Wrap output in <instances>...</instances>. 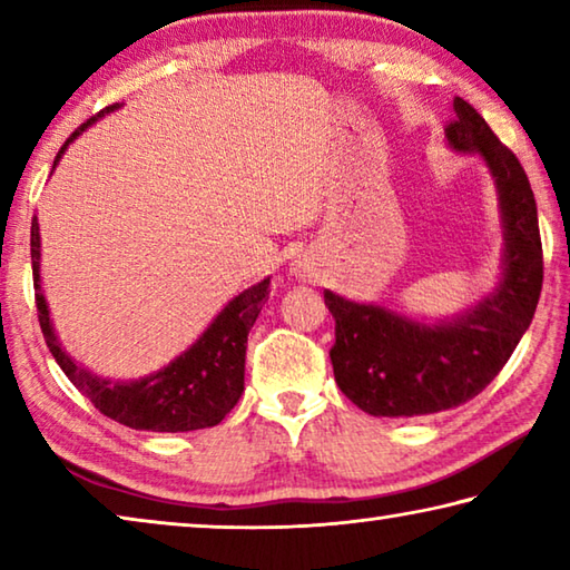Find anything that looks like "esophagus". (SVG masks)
Masks as SVG:
<instances>
[{
  "instance_id": "34e87169",
  "label": "esophagus",
  "mask_w": 570,
  "mask_h": 570,
  "mask_svg": "<svg viewBox=\"0 0 570 570\" xmlns=\"http://www.w3.org/2000/svg\"><path fill=\"white\" fill-rule=\"evenodd\" d=\"M294 274H298V276H306V268H304V264H294Z\"/></svg>"
}]
</instances>
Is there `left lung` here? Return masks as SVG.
<instances>
[{
    "instance_id": "1",
    "label": "left lung",
    "mask_w": 570,
    "mask_h": 570,
    "mask_svg": "<svg viewBox=\"0 0 570 570\" xmlns=\"http://www.w3.org/2000/svg\"><path fill=\"white\" fill-rule=\"evenodd\" d=\"M448 146L478 156L495 180L503 224V274L465 312L420 322L380 304L352 302L324 288L334 316V380L356 407L374 417H417L452 410L498 377L533 322L543 286L538 208L520 160L462 98Z\"/></svg>"
}]
</instances>
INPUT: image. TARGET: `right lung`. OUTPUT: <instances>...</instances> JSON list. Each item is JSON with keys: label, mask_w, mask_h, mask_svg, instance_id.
<instances>
[{"label": "right lung", "mask_w": 570, "mask_h": 570, "mask_svg": "<svg viewBox=\"0 0 570 570\" xmlns=\"http://www.w3.org/2000/svg\"><path fill=\"white\" fill-rule=\"evenodd\" d=\"M120 105L115 102L110 108L95 115L88 122H82L70 138L65 140L55 158V166L65 156L67 146L75 138L98 122L105 112L118 110ZM32 276H35V302L37 316L45 334V342L50 346L55 362L67 374L77 390L98 407L105 417L125 424L132 430H150V432H190L214 428L226 414L236 407V402L244 392V370H246V342L248 332L254 326L262 304L272 292V278H264L246 292L230 298L220 308L216 320L206 326V332L193 342L186 352H180L176 360H170L158 372L148 377L130 380V382H112L100 374L85 370L77 364L70 354L65 352L55 334L50 320V308L42 292L40 276V224L37 216L32 218Z\"/></svg>", "instance_id": "obj_1"}]
</instances>
